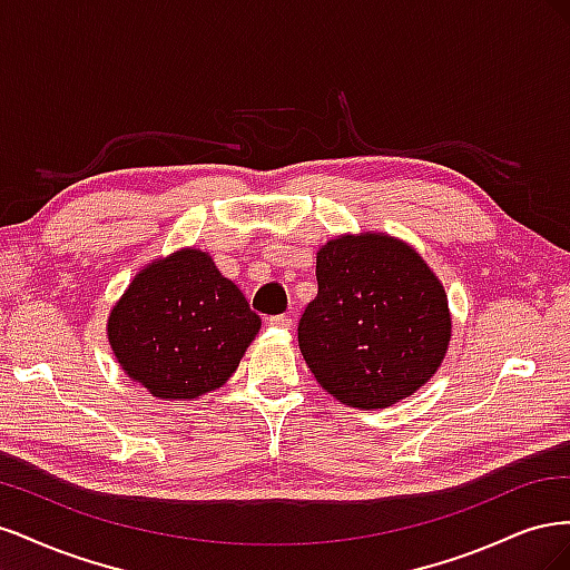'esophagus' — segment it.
<instances>
[{
	"label": "esophagus",
	"mask_w": 570,
	"mask_h": 570,
	"mask_svg": "<svg viewBox=\"0 0 570 570\" xmlns=\"http://www.w3.org/2000/svg\"><path fill=\"white\" fill-rule=\"evenodd\" d=\"M268 325L283 327V331H287V327L292 325V318H289V316H285V314H281V316H271V318H268Z\"/></svg>",
	"instance_id": "1"
}]
</instances>
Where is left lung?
I'll return each mask as SVG.
<instances>
[{
    "label": "left lung",
    "mask_w": 570,
    "mask_h": 570,
    "mask_svg": "<svg viewBox=\"0 0 570 570\" xmlns=\"http://www.w3.org/2000/svg\"><path fill=\"white\" fill-rule=\"evenodd\" d=\"M316 281L297 335L323 390L385 409L430 381L452 321L442 283L416 252L387 235H344L318 252Z\"/></svg>",
    "instance_id": "8db88e82"
}]
</instances>
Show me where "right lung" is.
<instances>
[{"instance_id": "add662e5", "label": "right lung", "mask_w": 570, "mask_h": 570, "mask_svg": "<svg viewBox=\"0 0 570 570\" xmlns=\"http://www.w3.org/2000/svg\"><path fill=\"white\" fill-rule=\"evenodd\" d=\"M262 327L212 256L183 249L135 275L109 316L124 371L159 400H197L235 373Z\"/></svg>"}]
</instances>
